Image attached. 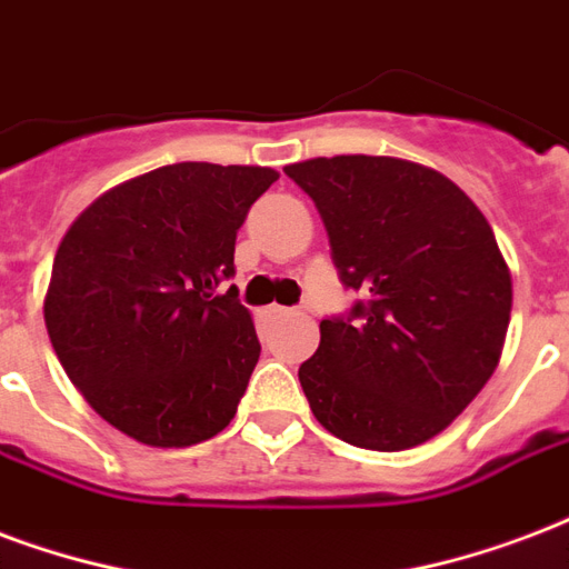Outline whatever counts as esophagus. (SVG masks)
Segmentation results:
<instances>
[{
	"label": "esophagus",
	"mask_w": 569,
	"mask_h": 569,
	"mask_svg": "<svg viewBox=\"0 0 569 569\" xmlns=\"http://www.w3.org/2000/svg\"><path fill=\"white\" fill-rule=\"evenodd\" d=\"M266 316L268 319H283V316H289V310L280 307V303H271V307H266Z\"/></svg>",
	"instance_id": "34e87169"
}]
</instances>
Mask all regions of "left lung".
Here are the masks:
<instances>
[{
    "mask_svg": "<svg viewBox=\"0 0 569 569\" xmlns=\"http://www.w3.org/2000/svg\"><path fill=\"white\" fill-rule=\"evenodd\" d=\"M313 199L346 319H322L298 379L316 420L367 450L418 448L448 429L496 372L513 283L483 211L411 160L337 154L289 163Z\"/></svg>",
    "mask_w": 569,
    "mask_h": 569,
    "instance_id": "1",
    "label": "left lung"
}]
</instances>
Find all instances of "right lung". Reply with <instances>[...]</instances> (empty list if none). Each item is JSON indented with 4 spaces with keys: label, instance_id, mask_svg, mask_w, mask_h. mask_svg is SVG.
I'll return each mask as SVG.
<instances>
[{
    "label": "right lung",
    "instance_id": "1",
    "mask_svg": "<svg viewBox=\"0 0 569 569\" xmlns=\"http://www.w3.org/2000/svg\"><path fill=\"white\" fill-rule=\"evenodd\" d=\"M280 179L268 167L172 163L94 199L56 250L43 322L68 379L151 448L229 427L262 346L236 286V236Z\"/></svg>",
    "mask_w": 569,
    "mask_h": 569
}]
</instances>
